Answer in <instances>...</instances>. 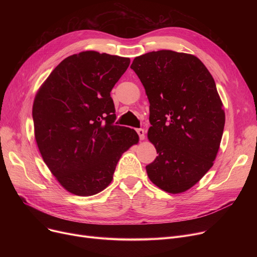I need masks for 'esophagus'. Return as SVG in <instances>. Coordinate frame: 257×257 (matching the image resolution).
Wrapping results in <instances>:
<instances>
[{
    "label": "esophagus",
    "mask_w": 257,
    "mask_h": 257,
    "mask_svg": "<svg viewBox=\"0 0 257 257\" xmlns=\"http://www.w3.org/2000/svg\"><path fill=\"white\" fill-rule=\"evenodd\" d=\"M137 132H138V134H139L140 140H145V130H144L143 128L137 129Z\"/></svg>",
    "instance_id": "34e87169"
}]
</instances>
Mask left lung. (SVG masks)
<instances>
[{
	"mask_svg": "<svg viewBox=\"0 0 257 257\" xmlns=\"http://www.w3.org/2000/svg\"><path fill=\"white\" fill-rule=\"evenodd\" d=\"M150 102L148 139L158 156L146 166L150 180L171 194L187 191L212 167L225 125L214 80L191 54L149 52L131 64Z\"/></svg>",
	"mask_w": 257,
	"mask_h": 257,
	"instance_id": "8db88e82",
	"label": "left lung"
}]
</instances>
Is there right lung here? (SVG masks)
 Returning <instances> with one entry per match:
<instances>
[{
    "label": "right lung",
    "mask_w": 257,
    "mask_h": 257,
    "mask_svg": "<svg viewBox=\"0 0 257 257\" xmlns=\"http://www.w3.org/2000/svg\"><path fill=\"white\" fill-rule=\"evenodd\" d=\"M129 58L94 51L62 60L33 103L35 140L59 183L77 196L102 192L113 178L121 154L139 143L138 133L114 125L110 91Z\"/></svg>",
    "instance_id": "right-lung-1"
}]
</instances>
